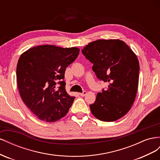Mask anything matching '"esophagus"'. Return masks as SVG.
Wrapping results in <instances>:
<instances>
[{"label":"esophagus","mask_w":160,"mask_h":160,"mask_svg":"<svg viewBox=\"0 0 160 160\" xmlns=\"http://www.w3.org/2000/svg\"><path fill=\"white\" fill-rule=\"evenodd\" d=\"M79 94H80V95H81V96H82V97H84V96H85V95H87V91H83V92H82V93H79Z\"/></svg>","instance_id":"obj_1"}]
</instances>
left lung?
Returning <instances> with one entry per match:
<instances>
[{
  "label": "left lung",
  "instance_id": "1",
  "mask_svg": "<svg viewBox=\"0 0 160 160\" xmlns=\"http://www.w3.org/2000/svg\"><path fill=\"white\" fill-rule=\"evenodd\" d=\"M82 53L93 64L98 78L108 82V89L97 95L89 105L92 114L103 122H115L126 114L135 101L139 81L137 56L123 41L99 39L89 42Z\"/></svg>",
  "mask_w": 160,
  "mask_h": 160
}]
</instances>
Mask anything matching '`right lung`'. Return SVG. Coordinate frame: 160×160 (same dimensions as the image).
Segmentation results:
<instances>
[{
  "instance_id": "right-lung-1",
  "label": "right lung",
  "mask_w": 160,
  "mask_h": 160,
  "mask_svg": "<svg viewBox=\"0 0 160 160\" xmlns=\"http://www.w3.org/2000/svg\"><path fill=\"white\" fill-rule=\"evenodd\" d=\"M79 54L77 47L45 45L31 48L19 58L17 81L21 98L40 120L55 122L68 113L75 98L65 90V72Z\"/></svg>"
}]
</instances>
